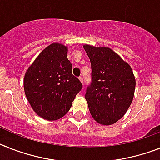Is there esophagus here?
Instances as JSON below:
<instances>
[{"instance_id": "obj_1", "label": "esophagus", "mask_w": 160, "mask_h": 160, "mask_svg": "<svg viewBox=\"0 0 160 160\" xmlns=\"http://www.w3.org/2000/svg\"><path fill=\"white\" fill-rule=\"evenodd\" d=\"M79 79H80V82H81L83 84V83H84V79H83L82 76H80V77H79Z\"/></svg>"}]
</instances>
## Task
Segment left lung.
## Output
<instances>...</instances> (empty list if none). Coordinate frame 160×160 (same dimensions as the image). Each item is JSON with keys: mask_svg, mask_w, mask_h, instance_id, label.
<instances>
[{"mask_svg": "<svg viewBox=\"0 0 160 160\" xmlns=\"http://www.w3.org/2000/svg\"><path fill=\"white\" fill-rule=\"evenodd\" d=\"M91 63V83L85 99L92 117L112 125L124 116L134 97L136 79L132 67L109 48L84 45Z\"/></svg>", "mask_w": 160, "mask_h": 160, "instance_id": "left-lung-1", "label": "left lung"}]
</instances>
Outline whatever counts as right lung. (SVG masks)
I'll return each instance as SVG.
<instances>
[{
  "mask_svg": "<svg viewBox=\"0 0 160 160\" xmlns=\"http://www.w3.org/2000/svg\"><path fill=\"white\" fill-rule=\"evenodd\" d=\"M67 51V47L61 43L51 44L24 75L27 99L33 111L46 120H58L66 115L82 89L80 80L72 75Z\"/></svg>",
  "mask_w": 160,
  "mask_h": 160,
  "instance_id": "add662e5",
  "label": "right lung"
}]
</instances>
